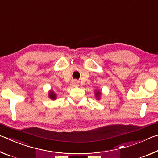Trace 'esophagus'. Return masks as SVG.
<instances>
[{
	"label": "esophagus",
	"instance_id": "34e87169",
	"mask_svg": "<svg viewBox=\"0 0 158 158\" xmlns=\"http://www.w3.org/2000/svg\"><path fill=\"white\" fill-rule=\"evenodd\" d=\"M73 86H75V87H77V86H79V84H78V83H77V81H74L73 82Z\"/></svg>",
	"mask_w": 158,
	"mask_h": 158
}]
</instances>
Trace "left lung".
Segmentation results:
<instances>
[{"instance_id": "obj_1", "label": "left lung", "mask_w": 158, "mask_h": 158, "mask_svg": "<svg viewBox=\"0 0 158 158\" xmlns=\"http://www.w3.org/2000/svg\"><path fill=\"white\" fill-rule=\"evenodd\" d=\"M95 96H96V98H97V100H100V95H101V91L100 90H95Z\"/></svg>"}]
</instances>
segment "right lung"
Instances as JSON below:
<instances>
[{"label":"right lung","instance_id":"1","mask_svg":"<svg viewBox=\"0 0 158 158\" xmlns=\"http://www.w3.org/2000/svg\"><path fill=\"white\" fill-rule=\"evenodd\" d=\"M49 98L52 99V100H55L56 98V93L53 90H50L49 92Z\"/></svg>","mask_w":158,"mask_h":158}]
</instances>
